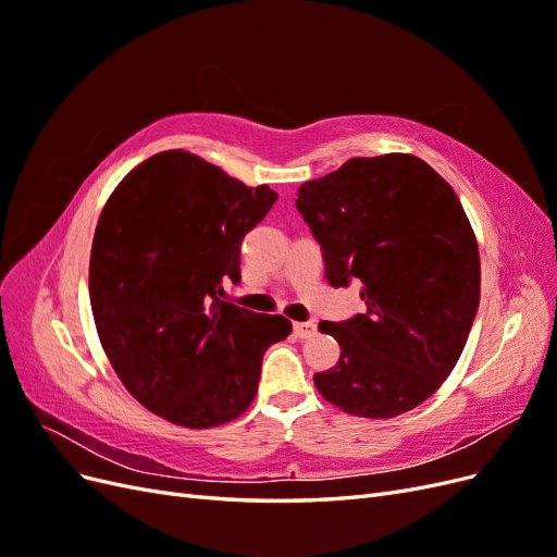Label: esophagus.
Here are the masks:
<instances>
[{
    "mask_svg": "<svg viewBox=\"0 0 557 557\" xmlns=\"http://www.w3.org/2000/svg\"><path fill=\"white\" fill-rule=\"evenodd\" d=\"M293 330H295L299 339H309V336L315 334V323H313V320H307V323H295Z\"/></svg>",
    "mask_w": 557,
    "mask_h": 557,
    "instance_id": "34e87169",
    "label": "esophagus"
}]
</instances>
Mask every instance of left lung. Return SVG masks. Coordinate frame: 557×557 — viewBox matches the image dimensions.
I'll return each instance as SVG.
<instances>
[{
	"label": "left lung",
	"mask_w": 557,
	"mask_h": 557,
	"mask_svg": "<svg viewBox=\"0 0 557 557\" xmlns=\"http://www.w3.org/2000/svg\"><path fill=\"white\" fill-rule=\"evenodd\" d=\"M332 288L360 283L367 311L318 330L342 358L313 376L334 407L395 418L436 393L458 362L481 301L476 237L458 195L428 162L352 158L299 185Z\"/></svg>",
	"instance_id": "obj_1"
}]
</instances>
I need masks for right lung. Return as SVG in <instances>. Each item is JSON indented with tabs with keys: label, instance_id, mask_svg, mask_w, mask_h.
Segmentation results:
<instances>
[{
	"label": "right lung",
	"instance_id": "obj_1",
	"mask_svg": "<svg viewBox=\"0 0 557 557\" xmlns=\"http://www.w3.org/2000/svg\"><path fill=\"white\" fill-rule=\"evenodd\" d=\"M278 195L256 190L183 150L132 170L99 215L90 305L99 342L129 395L174 425L205 430L242 416L264 350L288 318L242 309V242Z\"/></svg>",
	"mask_w": 557,
	"mask_h": 557
}]
</instances>
